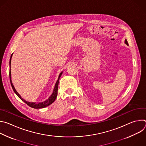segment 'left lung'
<instances>
[{
    "label": "left lung",
    "instance_id": "obj_1",
    "mask_svg": "<svg viewBox=\"0 0 146 146\" xmlns=\"http://www.w3.org/2000/svg\"><path fill=\"white\" fill-rule=\"evenodd\" d=\"M125 44H127V45H128V41H127V39L125 40Z\"/></svg>",
    "mask_w": 146,
    "mask_h": 146
}]
</instances>
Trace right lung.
Masks as SVG:
<instances>
[{
    "label": "right lung",
    "mask_w": 146,
    "mask_h": 146,
    "mask_svg": "<svg viewBox=\"0 0 146 146\" xmlns=\"http://www.w3.org/2000/svg\"><path fill=\"white\" fill-rule=\"evenodd\" d=\"M12 55H13V54L11 55V57H10V72H9V77H10V83H11V86L12 87V88L14 91V92L16 94V95L21 99L23 102H24L27 105H28L29 106L32 108H34V109H41V108H46L49 105H50L51 104H52L55 100L56 96H57V95H58V84H59V78L61 76L62 74V72L60 73V74H59V77H58V79L56 82L55 84V87H54V91H53V92L52 94V95L50 96V97L46 100L43 102H41V103H33V102H27L26 100H25L24 99H23L21 97V96L19 95V94L17 92V91L15 90L14 87V86L13 85V83L11 82V71H10V65H11V57H12Z\"/></svg>",
    "instance_id": "1"
}]
</instances>
